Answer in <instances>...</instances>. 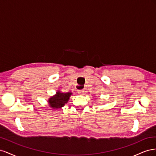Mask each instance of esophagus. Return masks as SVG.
I'll list each match as a JSON object with an SVG mask.
<instances>
[{
	"instance_id": "34e87169",
	"label": "esophagus",
	"mask_w": 156,
	"mask_h": 156,
	"mask_svg": "<svg viewBox=\"0 0 156 156\" xmlns=\"http://www.w3.org/2000/svg\"><path fill=\"white\" fill-rule=\"evenodd\" d=\"M84 90H78V93L79 94H84Z\"/></svg>"
}]
</instances>
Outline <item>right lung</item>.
<instances>
[{"instance_id":"obj_1","label":"right lung","mask_w":156,"mask_h":156,"mask_svg":"<svg viewBox=\"0 0 156 156\" xmlns=\"http://www.w3.org/2000/svg\"><path fill=\"white\" fill-rule=\"evenodd\" d=\"M72 94V92L62 93L60 91H57L55 95L50 98L48 100L49 106L53 108H61L67 103Z\"/></svg>"}]
</instances>
